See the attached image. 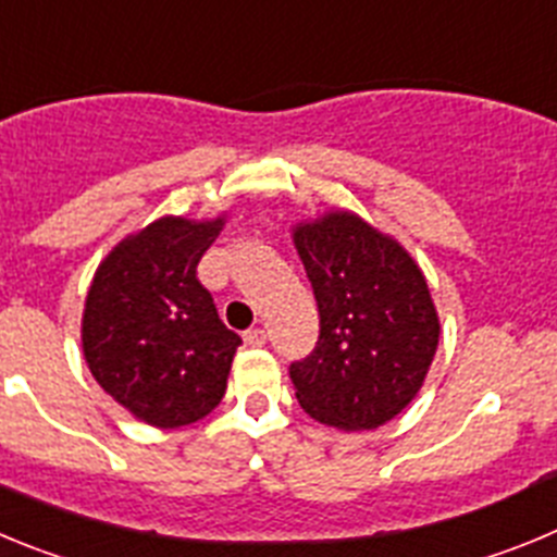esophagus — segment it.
Segmentation results:
<instances>
[{"mask_svg":"<svg viewBox=\"0 0 557 557\" xmlns=\"http://www.w3.org/2000/svg\"><path fill=\"white\" fill-rule=\"evenodd\" d=\"M244 344H247V347H263V344H267V330L263 327L247 330V333H244Z\"/></svg>","mask_w":557,"mask_h":557,"instance_id":"esophagus-1","label":"esophagus"}]
</instances>
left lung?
<instances>
[{
    "instance_id": "1",
    "label": "left lung",
    "mask_w": 557,
    "mask_h": 557,
    "mask_svg": "<svg viewBox=\"0 0 557 557\" xmlns=\"http://www.w3.org/2000/svg\"><path fill=\"white\" fill-rule=\"evenodd\" d=\"M319 305L313 352L288 366L305 413L338 430H374L419 394L438 347L422 269L355 213L294 230Z\"/></svg>"
}]
</instances>
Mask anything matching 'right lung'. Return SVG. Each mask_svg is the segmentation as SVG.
<instances>
[{
  "mask_svg": "<svg viewBox=\"0 0 557 557\" xmlns=\"http://www.w3.org/2000/svg\"><path fill=\"white\" fill-rule=\"evenodd\" d=\"M224 219L166 216L119 244L94 274L83 352L94 380L154 428H183L222 403L238 333L224 327L197 267Z\"/></svg>",
  "mask_w": 557,
  "mask_h": 557,
  "instance_id": "right-lung-1",
  "label": "right lung"
}]
</instances>
